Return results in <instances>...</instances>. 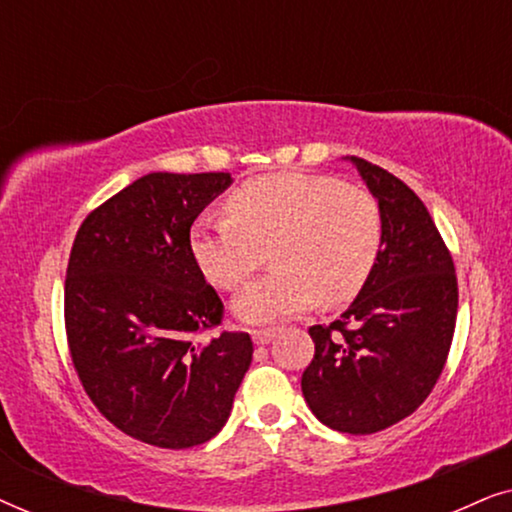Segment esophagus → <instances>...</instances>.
Masks as SVG:
<instances>
[{
  "label": "esophagus",
  "instance_id": "esophagus-1",
  "mask_svg": "<svg viewBox=\"0 0 512 512\" xmlns=\"http://www.w3.org/2000/svg\"><path fill=\"white\" fill-rule=\"evenodd\" d=\"M275 333V328H256V331H251V338H254L256 345H268L275 338Z\"/></svg>",
  "mask_w": 512,
  "mask_h": 512
}]
</instances>
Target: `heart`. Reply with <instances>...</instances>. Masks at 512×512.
<instances>
[{
    "instance_id": "1",
    "label": "heart",
    "mask_w": 512,
    "mask_h": 512,
    "mask_svg": "<svg viewBox=\"0 0 512 512\" xmlns=\"http://www.w3.org/2000/svg\"><path fill=\"white\" fill-rule=\"evenodd\" d=\"M226 219L191 228L193 261L219 289L233 291L270 249L275 272L235 298L249 324H268L310 307L352 300L368 282L382 249V212L366 188L331 174H263L235 188Z\"/></svg>"
}]
</instances>
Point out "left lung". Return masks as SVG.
Listing matches in <instances>:
<instances>
[{
	"label": "left lung",
	"mask_w": 512,
	"mask_h": 512,
	"mask_svg": "<svg viewBox=\"0 0 512 512\" xmlns=\"http://www.w3.org/2000/svg\"><path fill=\"white\" fill-rule=\"evenodd\" d=\"M382 212V249L368 282L331 326H312L303 396L333 431L366 436L412 415L443 373L457 324L450 251L415 191L347 156Z\"/></svg>",
	"instance_id": "8db88e82"
}]
</instances>
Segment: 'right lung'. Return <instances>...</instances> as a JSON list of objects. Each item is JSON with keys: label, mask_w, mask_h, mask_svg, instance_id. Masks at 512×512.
<instances>
[{"label": "right lung", "mask_w": 512, "mask_h": 512, "mask_svg": "<svg viewBox=\"0 0 512 512\" xmlns=\"http://www.w3.org/2000/svg\"><path fill=\"white\" fill-rule=\"evenodd\" d=\"M233 184L228 172H151L93 209L65 279L69 354L95 408L142 443L184 450L223 429L249 370V333L193 261L191 226Z\"/></svg>", "instance_id": "1"}]
</instances>
